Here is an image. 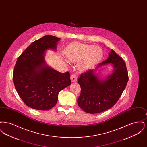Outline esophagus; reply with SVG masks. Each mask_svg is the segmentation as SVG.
Returning <instances> with one entry per match:
<instances>
[{
  "label": "esophagus",
  "instance_id": "esophagus-1",
  "mask_svg": "<svg viewBox=\"0 0 147 147\" xmlns=\"http://www.w3.org/2000/svg\"><path fill=\"white\" fill-rule=\"evenodd\" d=\"M70 79H71V82H77V79H78V77L76 74H73L70 77Z\"/></svg>",
  "mask_w": 147,
  "mask_h": 147
}]
</instances>
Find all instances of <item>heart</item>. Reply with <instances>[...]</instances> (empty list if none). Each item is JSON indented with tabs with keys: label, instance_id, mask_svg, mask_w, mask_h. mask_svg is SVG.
<instances>
[{
	"label": "heart",
	"instance_id": "b5f03b06",
	"mask_svg": "<svg viewBox=\"0 0 147 147\" xmlns=\"http://www.w3.org/2000/svg\"><path fill=\"white\" fill-rule=\"evenodd\" d=\"M64 53L69 62H79L78 67L82 71L92 68L97 64L103 55L102 50L100 47L79 42L67 46Z\"/></svg>",
	"mask_w": 147,
	"mask_h": 147
}]
</instances>
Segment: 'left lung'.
I'll return each instance as SVG.
<instances>
[{
	"instance_id": "left-lung-1",
	"label": "left lung",
	"mask_w": 147,
	"mask_h": 147,
	"mask_svg": "<svg viewBox=\"0 0 147 147\" xmlns=\"http://www.w3.org/2000/svg\"><path fill=\"white\" fill-rule=\"evenodd\" d=\"M108 64L113 67L111 74L101 76L96 73L98 69ZM128 81L126 63L111 49L106 60L99 64L95 69L81 74L78 79L81 87L78 104L86 113H97L106 111L119 100Z\"/></svg>"
}]
</instances>
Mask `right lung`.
<instances>
[{"label": "right lung", "instance_id": "add662e5", "mask_svg": "<svg viewBox=\"0 0 147 147\" xmlns=\"http://www.w3.org/2000/svg\"><path fill=\"white\" fill-rule=\"evenodd\" d=\"M61 38L46 35L32 42L17 59L13 80L19 95L28 107L49 110L56 105L60 91L71 84L70 74L58 72L45 60L48 49L56 51Z\"/></svg>", "mask_w": 147, "mask_h": 147}]
</instances>
